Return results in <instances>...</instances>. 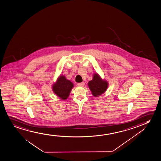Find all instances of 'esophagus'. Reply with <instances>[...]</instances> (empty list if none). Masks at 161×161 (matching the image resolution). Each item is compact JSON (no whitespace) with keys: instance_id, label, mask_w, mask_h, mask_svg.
Wrapping results in <instances>:
<instances>
[{"instance_id":"obj_1","label":"esophagus","mask_w":161,"mask_h":161,"mask_svg":"<svg viewBox=\"0 0 161 161\" xmlns=\"http://www.w3.org/2000/svg\"><path fill=\"white\" fill-rule=\"evenodd\" d=\"M84 85H85L84 82H80V83H78L77 84L78 86H81V87H83L84 86Z\"/></svg>"}]
</instances>
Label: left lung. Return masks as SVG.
<instances>
[{"instance_id": "left-lung-1", "label": "left lung", "mask_w": 161, "mask_h": 161, "mask_svg": "<svg viewBox=\"0 0 161 161\" xmlns=\"http://www.w3.org/2000/svg\"><path fill=\"white\" fill-rule=\"evenodd\" d=\"M88 85L91 93L94 97H97L104 93L108 87V82L103 79L98 73L93 74V79L88 82Z\"/></svg>"}]
</instances>
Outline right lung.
I'll list each match as a JSON object with an SVG mask.
<instances>
[{"label": "right lung", "mask_w": 161, "mask_h": 161, "mask_svg": "<svg viewBox=\"0 0 161 161\" xmlns=\"http://www.w3.org/2000/svg\"><path fill=\"white\" fill-rule=\"evenodd\" d=\"M74 87V84L69 80L67 79L64 75H60L56 81L52 85L53 92L59 98L65 100L68 98L70 91Z\"/></svg>", "instance_id": "add662e5"}]
</instances>
